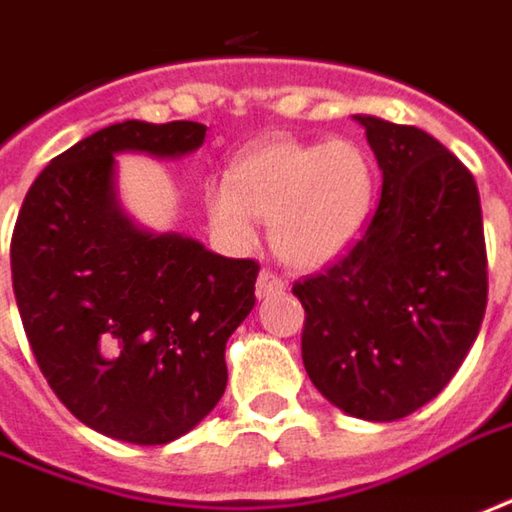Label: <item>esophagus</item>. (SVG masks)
Instances as JSON below:
<instances>
[{
    "label": "esophagus",
    "mask_w": 512,
    "mask_h": 512,
    "mask_svg": "<svg viewBox=\"0 0 512 512\" xmlns=\"http://www.w3.org/2000/svg\"><path fill=\"white\" fill-rule=\"evenodd\" d=\"M280 292H286V280L272 269H263L257 275V298H269V295H280Z\"/></svg>",
    "instance_id": "obj_1"
}]
</instances>
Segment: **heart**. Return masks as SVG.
<instances>
[{"instance_id":"heart-1","label":"heart","mask_w":512,"mask_h":512,"mask_svg":"<svg viewBox=\"0 0 512 512\" xmlns=\"http://www.w3.org/2000/svg\"><path fill=\"white\" fill-rule=\"evenodd\" d=\"M372 186L367 148L355 140H266L234 163L229 183L214 186L209 214L232 240L252 237V217L269 220L275 252L292 266L315 269L352 246Z\"/></svg>"}]
</instances>
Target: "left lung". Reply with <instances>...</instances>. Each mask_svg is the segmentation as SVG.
<instances>
[{"label": "left lung", "mask_w": 512, "mask_h": 512, "mask_svg": "<svg viewBox=\"0 0 512 512\" xmlns=\"http://www.w3.org/2000/svg\"><path fill=\"white\" fill-rule=\"evenodd\" d=\"M381 200L338 263L298 280L300 352L338 410L398 421L450 384L487 309V246L470 168L415 125L355 117Z\"/></svg>", "instance_id": "left-lung-1"}]
</instances>
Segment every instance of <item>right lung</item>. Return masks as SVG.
Masks as SVG:
<instances>
[{"mask_svg":"<svg viewBox=\"0 0 512 512\" xmlns=\"http://www.w3.org/2000/svg\"><path fill=\"white\" fill-rule=\"evenodd\" d=\"M206 125H108L54 157L11 237L13 295L56 398L91 430L168 444L223 398L226 341L255 306L257 260L137 229L117 206L114 154L183 157Z\"/></svg>","mask_w":512,"mask_h":512,"instance_id":"right-lung-1","label":"right lung"}]
</instances>
